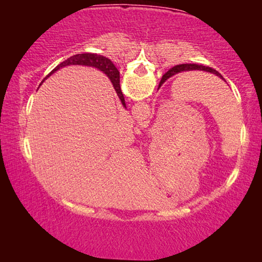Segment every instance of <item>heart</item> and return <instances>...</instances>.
<instances>
[{"instance_id":"obj_1","label":"heart","mask_w":262,"mask_h":262,"mask_svg":"<svg viewBox=\"0 0 262 262\" xmlns=\"http://www.w3.org/2000/svg\"><path fill=\"white\" fill-rule=\"evenodd\" d=\"M161 24H166V23H165V21H163V20H161Z\"/></svg>"}]
</instances>
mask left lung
<instances>
[{
    "mask_svg": "<svg viewBox=\"0 0 262 262\" xmlns=\"http://www.w3.org/2000/svg\"><path fill=\"white\" fill-rule=\"evenodd\" d=\"M189 70H203V72H209V73L215 74L216 76H219L220 78L223 79V81H225V79L223 78V76H222V75L219 72H216L215 69H212L210 67H206V66L195 64V63H185V64L176 66V67H173L172 69L168 70V72L162 77V81H161V83H159V86H161L162 84L165 82L167 78H170L171 76H173V75L178 74V73H181V72H189Z\"/></svg>",
    "mask_w": 262,
    "mask_h": 262,
    "instance_id": "left-lung-1",
    "label": "left lung"
}]
</instances>
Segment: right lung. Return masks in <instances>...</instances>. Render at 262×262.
<instances>
[{
	"label": "right lung",
	"mask_w": 262,
	"mask_h": 262,
	"mask_svg": "<svg viewBox=\"0 0 262 262\" xmlns=\"http://www.w3.org/2000/svg\"><path fill=\"white\" fill-rule=\"evenodd\" d=\"M70 64L90 66V67L98 68L99 70H101V72H104L106 75H107L108 78L111 79V82H112L113 86H114V90L117 91V95L119 97V99L121 100L122 105L126 107L125 98H123L122 91L120 89V73H119V70L115 68V66L112 63V61H111L110 59H107V57H105V56L98 55V54H92V53H84V54L73 55L66 61L61 62V63L57 66V67H55L50 74L47 75V77L51 76V75L54 72H56L57 69H60L62 67H66V66H70Z\"/></svg>",
	"instance_id": "right-lung-1"
}]
</instances>
